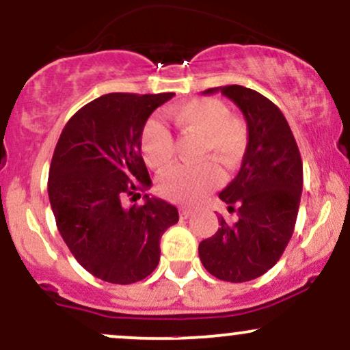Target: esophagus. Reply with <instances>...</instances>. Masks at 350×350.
<instances>
[{
  "mask_svg": "<svg viewBox=\"0 0 350 350\" xmlns=\"http://www.w3.org/2000/svg\"><path fill=\"white\" fill-rule=\"evenodd\" d=\"M179 215H180V219H187V217L192 215V211L191 208L183 207V208H179Z\"/></svg>",
  "mask_w": 350,
  "mask_h": 350,
  "instance_id": "obj_1",
  "label": "esophagus"
}]
</instances>
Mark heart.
Segmentation results:
<instances>
[{"label":"heart","mask_w":350,"mask_h":350,"mask_svg":"<svg viewBox=\"0 0 350 350\" xmlns=\"http://www.w3.org/2000/svg\"><path fill=\"white\" fill-rule=\"evenodd\" d=\"M170 116L183 133L202 138L200 159H215L228 170L242 161L248 144L247 124L222 100L202 97L187 100L170 108ZM144 163L154 171H164L174 161V138L158 120L144 124L139 138ZM222 183V171L215 163L206 161L198 166L172 167L156 183L159 196L176 204L199 202L207 192Z\"/></svg>","instance_id":"obj_1"}]
</instances>
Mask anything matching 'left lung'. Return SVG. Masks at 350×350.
<instances>
[{"label": "left lung", "instance_id": "obj_1", "mask_svg": "<svg viewBox=\"0 0 350 350\" xmlns=\"http://www.w3.org/2000/svg\"><path fill=\"white\" fill-rule=\"evenodd\" d=\"M220 92L243 113L248 144L239 174L219 194L239 220L220 227L199 243L204 268L215 278L243 283L276 265L290 242L303 191V161L284 115L258 92L242 85Z\"/></svg>", "mask_w": 350, "mask_h": 350}]
</instances>
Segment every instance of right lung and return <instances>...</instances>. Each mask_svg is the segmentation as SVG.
Returning a JSON list of instances; mask_svg holds the SVG:
<instances>
[{"label":"right lung","mask_w":350,"mask_h":350,"mask_svg":"<svg viewBox=\"0 0 350 350\" xmlns=\"http://www.w3.org/2000/svg\"><path fill=\"white\" fill-rule=\"evenodd\" d=\"M174 94H107L64 126L51 161L47 192L55 224L75 260L115 284L142 281L159 263V240L178 224V208L143 196L151 187L139 138L150 115Z\"/></svg>","instance_id":"1"}]
</instances>
